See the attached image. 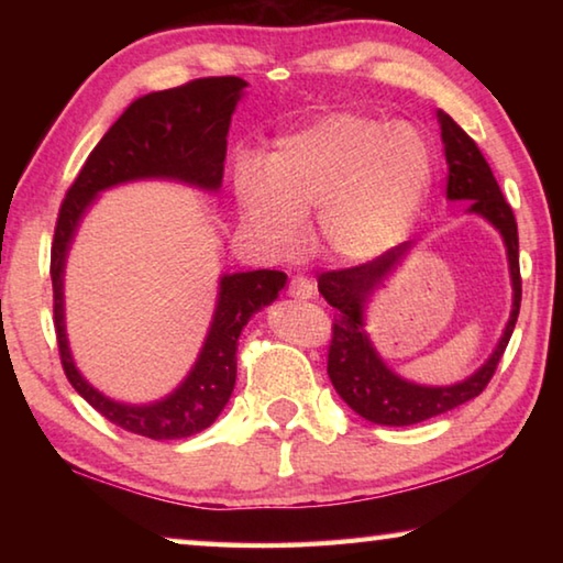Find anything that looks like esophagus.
<instances>
[{
	"mask_svg": "<svg viewBox=\"0 0 563 563\" xmlns=\"http://www.w3.org/2000/svg\"><path fill=\"white\" fill-rule=\"evenodd\" d=\"M288 290H290L292 298L308 300V298H312V295H316V283H312L310 278H305V275H292Z\"/></svg>",
	"mask_w": 563,
	"mask_h": 563,
	"instance_id": "34e87169",
	"label": "esophagus"
}]
</instances>
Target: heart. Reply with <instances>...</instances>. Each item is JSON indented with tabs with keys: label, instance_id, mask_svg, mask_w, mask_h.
<instances>
[{
	"label": "heart",
	"instance_id": "obj_1",
	"mask_svg": "<svg viewBox=\"0 0 563 563\" xmlns=\"http://www.w3.org/2000/svg\"><path fill=\"white\" fill-rule=\"evenodd\" d=\"M432 180V151L407 123L332 113L283 136L268 164L243 161V221L273 247L298 243L316 211V241L342 261H373L409 233Z\"/></svg>",
	"mask_w": 563,
	"mask_h": 563
}]
</instances>
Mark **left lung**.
Listing matches in <instances>:
<instances>
[{"mask_svg": "<svg viewBox=\"0 0 563 563\" xmlns=\"http://www.w3.org/2000/svg\"><path fill=\"white\" fill-rule=\"evenodd\" d=\"M440 126L446 166H450V174H446V198H452V201H472L470 211L487 218L501 233L509 255L514 308L497 350L492 352V357L470 379L452 387H422L405 383L393 369H387L385 362L377 357V352L369 345L367 332L362 330V308H365L367 298L412 243L395 245L393 251L377 255V258L367 263L352 265V268L320 273L318 288L322 298L335 308L328 347L330 383L360 417L375 424H417L479 397L494 373H497V365L509 345L521 308L517 218H514L511 206L504 198L487 158H484L470 133L444 111H440Z\"/></svg>", "mask_w": 563, "mask_h": 563, "instance_id": "8db88e82", "label": "left lung"}]
</instances>
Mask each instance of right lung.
<instances>
[{
	"instance_id": "obj_1",
	"label": "right lung",
	"mask_w": 563,
	"mask_h": 563,
	"mask_svg": "<svg viewBox=\"0 0 563 563\" xmlns=\"http://www.w3.org/2000/svg\"><path fill=\"white\" fill-rule=\"evenodd\" d=\"M245 87L241 76H206L133 101L89 154L56 218L49 273L64 373L101 417L148 440H184L216 422L235 385L238 338L253 312L278 298L288 275L280 271L225 275L211 332L186 383L156 405L131 407L103 397L76 373L64 335V258L76 223L103 188L133 178H178L208 190L221 188L228 126Z\"/></svg>"
}]
</instances>
